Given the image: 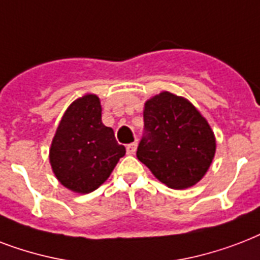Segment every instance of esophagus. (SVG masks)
Here are the masks:
<instances>
[{"label": "esophagus", "mask_w": 260, "mask_h": 260, "mask_svg": "<svg viewBox=\"0 0 260 260\" xmlns=\"http://www.w3.org/2000/svg\"><path fill=\"white\" fill-rule=\"evenodd\" d=\"M126 150H127V154H134L137 150V142L128 144L127 146H126Z\"/></svg>", "instance_id": "esophagus-1"}]
</instances>
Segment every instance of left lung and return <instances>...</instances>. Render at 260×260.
I'll return each instance as SVG.
<instances>
[{"instance_id": "1", "label": "left lung", "mask_w": 260, "mask_h": 260, "mask_svg": "<svg viewBox=\"0 0 260 260\" xmlns=\"http://www.w3.org/2000/svg\"><path fill=\"white\" fill-rule=\"evenodd\" d=\"M144 122L138 160L171 188L197 184L216 154V137L206 118L190 100L162 90L145 102Z\"/></svg>"}]
</instances>
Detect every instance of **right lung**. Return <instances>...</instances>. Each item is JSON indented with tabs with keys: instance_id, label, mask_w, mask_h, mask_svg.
Listing matches in <instances>:
<instances>
[{
	"instance_id": "add662e5",
	"label": "right lung",
	"mask_w": 260,
	"mask_h": 260,
	"mask_svg": "<svg viewBox=\"0 0 260 260\" xmlns=\"http://www.w3.org/2000/svg\"><path fill=\"white\" fill-rule=\"evenodd\" d=\"M124 153L114 130L103 124L100 99L85 93L63 112L48 160L62 186L77 194H88L110 178Z\"/></svg>"
}]
</instances>
